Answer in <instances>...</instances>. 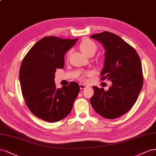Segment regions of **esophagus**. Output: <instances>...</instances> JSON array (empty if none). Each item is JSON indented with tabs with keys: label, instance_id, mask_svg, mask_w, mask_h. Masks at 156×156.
I'll list each match as a JSON object with an SVG mask.
<instances>
[{
	"label": "esophagus",
	"instance_id": "obj_1",
	"mask_svg": "<svg viewBox=\"0 0 156 156\" xmlns=\"http://www.w3.org/2000/svg\"><path fill=\"white\" fill-rule=\"evenodd\" d=\"M79 86L80 88V90H83V89H85L86 87H87V86L83 83H79Z\"/></svg>",
	"mask_w": 156,
	"mask_h": 156
}]
</instances>
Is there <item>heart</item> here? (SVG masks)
Returning a JSON list of instances; mask_svg holds the SVG:
<instances>
[{"instance_id": "obj_1", "label": "heart", "mask_w": 156, "mask_h": 156, "mask_svg": "<svg viewBox=\"0 0 156 156\" xmlns=\"http://www.w3.org/2000/svg\"><path fill=\"white\" fill-rule=\"evenodd\" d=\"M79 48H80V50H81V51L86 55L90 54V53H92V52L95 53L97 50L96 44L93 41L88 39H85L83 40V41H82L80 42V44ZM93 73H93V71H90V72H87V73H86L85 75H92L93 74ZM84 76H83L81 78L82 80H84Z\"/></svg>"}]
</instances>
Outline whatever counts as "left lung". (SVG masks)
I'll list each match as a JSON object with an SVG mask.
<instances>
[{"label": "left lung", "mask_w": 156, "mask_h": 156, "mask_svg": "<svg viewBox=\"0 0 156 156\" xmlns=\"http://www.w3.org/2000/svg\"><path fill=\"white\" fill-rule=\"evenodd\" d=\"M105 50L102 80L111 81L107 91L93 86L90 103L95 112L105 118L114 119L127 112L137 100L143 83L141 61L129 44L114 33L93 34Z\"/></svg>", "instance_id": "left-lung-1"}]
</instances>
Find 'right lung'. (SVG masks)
Here are the masks:
<instances>
[{
    "mask_svg": "<svg viewBox=\"0 0 156 156\" xmlns=\"http://www.w3.org/2000/svg\"><path fill=\"white\" fill-rule=\"evenodd\" d=\"M78 40L46 37L30 49L22 61L20 82L22 94L34 115L48 122H56L72 110L80 86L72 82L56 88L57 69H63L65 54Z\"/></svg>",
    "mask_w": 156,
    "mask_h": 156,
    "instance_id": "1",
    "label": "right lung"
}]
</instances>
